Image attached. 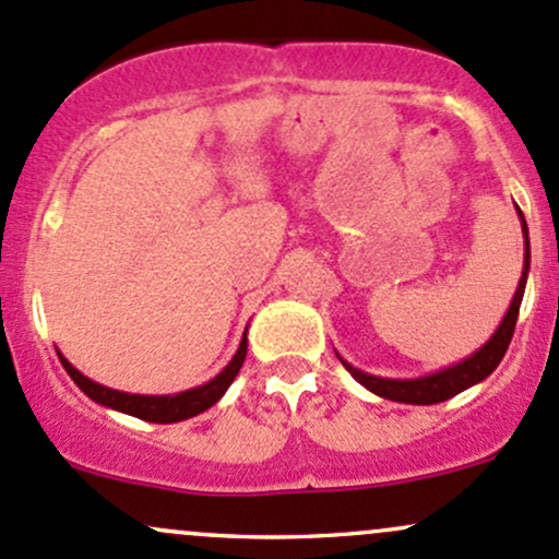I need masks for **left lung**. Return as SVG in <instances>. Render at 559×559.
<instances>
[{"label": "left lung", "mask_w": 559, "mask_h": 559, "mask_svg": "<svg viewBox=\"0 0 559 559\" xmlns=\"http://www.w3.org/2000/svg\"><path fill=\"white\" fill-rule=\"evenodd\" d=\"M522 218V213H520ZM522 231H525V269H522V280L518 285V293H514L512 306H509L507 317L498 325L493 333V338L483 346L479 352H474L472 357H466L464 362L453 365V368L440 370L435 376L426 378H411V381H394V378H376L362 373V370L352 368L346 359L344 368L362 383L365 389L378 394L383 400H394V402H405V405H435V402H445L450 397H455L464 389L474 386L477 381L488 378L493 370L498 368V362L503 359V354L509 349V341L514 335V325H518V314H520V304H522V293H525V280H527V269H531V245H527V224L522 218Z\"/></svg>", "instance_id": "1"}]
</instances>
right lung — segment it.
<instances>
[{"label":"right lung","instance_id":"obj_1","mask_svg":"<svg viewBox=\"0 0 559 559\" xmlns=\"http://www.w3.org/2000/svg\"><path fill=\"white\" fill-rule=\"evenodd\" d=\"M58 357H61V354H58ZM245 357H248V338H242V344H239V349H237V354H234L231 362L226 365V368L221 370L213 381H207L205 386L189 389V392L173 394V397L170 394H167V397H146V394L117 392V389L100 386V383L90 381V378L82 376L74 365L66 362L63 357H61V362H63L66 373L74 378L76 386H80L90 400L100 402V405H106V407H114V411L128 413V416L143 418V421L176 424V421H183V418L197 416V413L207 411L210 405H215V402L224 397V392L231 386V381L237 378L239 368H242Z\"/></svg>","mask_w":559,"mask_h":559}]
</instances>
